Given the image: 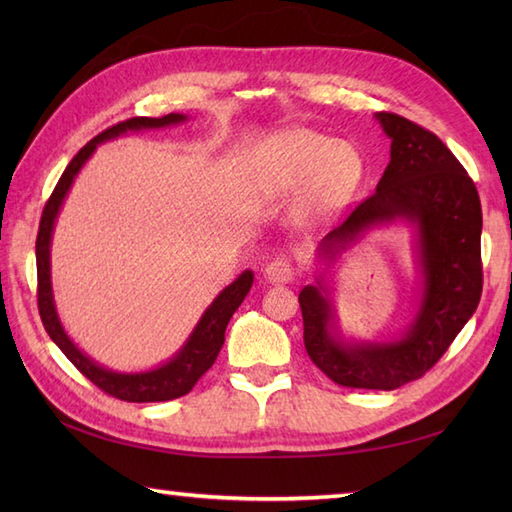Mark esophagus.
<instances>
[{
    "label": "esophagus",
    "mask_w": 512,
    "mask_h": 512,
    "mask_svg": "<svg viewBox=\"0 0 512 512\" xmlns=\"http://www.w3.org/2000/svg\"><path fill=\"white\" fill-rule=\"evenodd\" d=\"M264 279L268 284H290L295 279V268L288 262V259H275L264 268Z\"/></svg>",
    "instance_id": "obj_1"
}]
</instances>
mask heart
Instances as JSON below:
<instances>
[{"label": "heart", "instance_id": "obj_1", "mask_svg": "<svg viewBox=\"0 0 512 512\" xmlns=\"http://www.w3.org/2000/svg\"><path fill=\"white\" fill-rule=\"evenodd\" d=\"M259 178L270 193L299 191L297 213L321 220L350 202L363 178V156L352 143L312 129H281L257 151Z\"/></svg>", "mask_w": 512, "mask_h": 512}]
</instances>
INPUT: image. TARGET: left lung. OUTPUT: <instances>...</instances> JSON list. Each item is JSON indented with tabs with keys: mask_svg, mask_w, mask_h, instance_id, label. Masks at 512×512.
<instances>
[{
	"mask_svg": "<svg viewBox=\"0 0 512 512\" xmlns=\"http://www.w3.org/2000/svg\"><path fill=\"white\" fill-rule=\"evenodd\" d=\"M391 140L389 165L376 191L317 246L314 284L303 286V343L334 383L398 389L420 378L449 350L482 297V204L469 173L442 140L398 114H374ZM405 223L419 290L409 326L387 340H356L338 325L333 266L374 227Z\"/></svg>",
	"mask_w": 512,
	"mask_h": 512,
	"instance_id": "left-lung-1",
	"label": "left lung"
}]
</instances>
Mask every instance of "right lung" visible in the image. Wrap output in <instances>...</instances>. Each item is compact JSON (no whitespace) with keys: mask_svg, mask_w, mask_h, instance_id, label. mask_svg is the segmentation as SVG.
I'll use <instances>...</instances> for the list:
<instances>
[{"mask_svg":"<svg viewBox=\"0 0 512 512\" xmlns=\"http://www.w3.org/2000/svg\"><path fill=\"white\" fill-rule=\"evenodd\" d=\"M187 114H167L162 118H129L125 123H118L103 134L92 138L79 154L72 158V162L65 167L61 180L54 187L50 200L43 209L39 235H37V279H39V314L43 321V328L50 334V339L57 343L59 350L70 358V363L79 369L83 376H88L96 387H101L105 394L114 398H121L127 402H162L173 400L184 394H189L193 385L198 383L200 376L209 369L217 354H220L224 345V332L226 325L231 321L233 312L242 306L250 286H253V270H244L233 284H228L220 295H217L211 306L202 312L200 321L187 336V341L180 345V350L160 363L143 372H116L112 367H105L92 356L85 354L79 345H76L70 334L65 332L63 323L59 319L57 303H54V290H52V262H50V248H52V235L54 224L61 213V206L68 198L72 184L79 176V171L85 167V162L92 158L96 147L107 143V140H116L125 134L145 132V129H165L173 125L187 123Z\"/></svg>","mask_w":512,"mask_h":512,"instance_id":"add662e5","label":"right lung"}]
</instances>
